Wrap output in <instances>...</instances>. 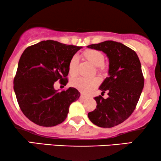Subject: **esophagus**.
<instances>
[{
    "instance_id": "esophagus-1",
    "label": "esophagus",
    "mask_w": 161,
    "mask_h": 161,
    "mask_svg": "<svg viewBox=\"0 0 161 161\" xmlns=\"http://www.w3.org/2000/svg\"><path fill=\"white\" fill-rule=\"evenodd\" d=\"M86 98H87V97L86 95H83V94H81L80 97V100H86Z\"/></svg>"
}]
</instances>
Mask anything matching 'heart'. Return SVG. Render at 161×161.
<instances>
[{
    "label": "heart",
    "mask_w": 161,
    "mask_h": 161,
    "mask_svg": "<svg viewBox=\"0 0 161 161\" xmlns=\"http://www.w3.org/2000/svg\"><path fill=\"white\" fill-rule=\"evenodd\" d=\"M83 56L84 58L92 63L95 67H98L99 71L104 69L103 64L105 61V57L102 53L99 50L89 49L83 52ZM78 57L76 55L72 56L68 64V69L71 75H75L77 72L78 65ZM100 84V80L97 78H82L78 77L71 80L72 86L84 94H89Z\"/></svg>",
    "instance_id": "b5f03b06"
}]
</instances>
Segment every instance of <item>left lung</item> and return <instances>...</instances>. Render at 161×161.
<instances>
[{
  "label": "left lung",
  "mask_w": 161,
  "mask_h": 161,
  "mask_svg": "<svg viewBox=\"0 0 161 161\" xmlns=\"http://www.w3.org/2000/svg\"><path fill=\"white\" fill-rule=\"evenodd\" d=\"M103 51L108 58V77L99 89L108 98L95 97L97 108L89 112L90 121L100 127H113L131 115L139 100L144 84L142 65L136 53L120 42L105 41L87 46Z\"/></svg>",
  "instance_id": "obj_1"
}]
</instances>
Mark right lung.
Listing matches in <instances>:
<instances>
[{
	"label": "right lung",
	"mask_w": 161,
	"mask_h": 161,
	"mask_svg": "<svg viewBox=\"0 0 161 161\" xmlns=\"http://www.w3.org/2000/svg\"><path fill=\"white\" fill-rule=\"evenodd\" d=\"M80 48L47 40L24 50L14 79V90L21 111L35 124L42 127L61 124L71 103L78 100L80 94L75 88L58 92L53 86L57 80L67 84L68 64Z\"/></svg>",
	"instance_id": "right-lung-1"
}]
</instances>
